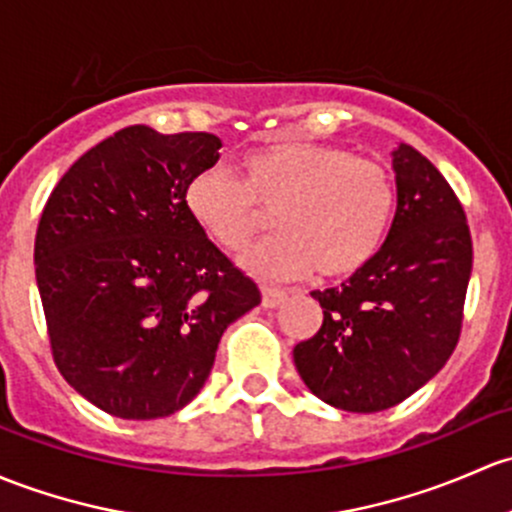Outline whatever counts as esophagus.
I'll use <instances>...</instances> for the list:
<instances>
[{
  "mask_svg": "<svg viewBox=\"0 0 512 512\" xmlns=\"http://www.w3.org/2000/svg\"><path fill=\"white\" fill-rule=\"evenodd\" d=\"M287 299V292L284 289H274V287H262V304L265 306H279L282 301Z\"/></svg>",
  "mask_w": 512,
  "mask_h": 512,
  "instance_id": "obj_1",
  "label": "esophagus"
}]
</instances>
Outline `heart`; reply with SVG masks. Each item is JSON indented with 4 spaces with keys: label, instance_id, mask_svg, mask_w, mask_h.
<instances>
[{
    "label": "heart",
    "instance_id": "b5f03b06",
    "mask_svg": "<svg viewBox=\"0 0 512 512\" xmlns=\"http://www.w3.org/2000/svg\"><path fill=\"white\" fill-rule=\"evenodd\" d=\"M395 203L383 164L321 142L270 144L242 157L240 179L211 166L186 186L191 218L228 252L245 250L274 213L282 233L242 257L247 270L270 279L358 274L383 247Z\"/></svg>",
    "mask_w": 512,
    "mask_h": 512
}]
</instances>
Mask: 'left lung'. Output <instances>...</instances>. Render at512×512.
<instances>
[{
	"instance_id": "obj_1",
	"label": "left lung",
	"mask_w": 512,
	"mask_h": 512,
	"mask_svg": "<svg viewBox=\"0 0 512 512\" xmlns=\"http://www.w3.org/2000/svg\"><path fill=\"white\" fill-rule=\"evenodd\" d=\"M397 211L378 255L341 287L314 292L319 331L294 363L319 400L346 412L400 405L444 368L464 321L473 245L454 188L427 157L392 152Z\"/></svg>"
}]
</instances>
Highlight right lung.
<instances>
[{"instance_id":"right-lung-1","label":"right lung","mask_w":512,"mask_h":512,"mask_svg":"<svg viewBox=\"0 0 512 512\" xmlns=\"http://www.w3.org/2000/svg\"><path fill=\"white\" fill-rule=\"evenodd\" d=\"M215 134L132 125L85 152L48 196L34 262L53 363L122 419L169 417L198 395L223 331L260 304L186 208Z\"/></svg>"}]
</instances>
